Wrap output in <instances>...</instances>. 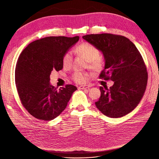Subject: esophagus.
I'll return each instance as SVG.
<instances>
[{
	"label": "esophagus",
	"mask_w": 159,
	"mask_h": 159,
	"mask_svg": "<svg viewBox=\"0 0 159 159\" xmlns=\"http://www.w3.org/2000/svg\"><path fill=\"white\" fill-rule=\"evenodd\" d=\"M89 87V85H80L78 87V89H87Z\"/></svg>",
	"instance_id": "obj_1"
}]
</instances>
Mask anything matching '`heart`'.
<instances>
[{"label": "heart", "mask_w": 159, "mask_h": 159, "mask_svg": "<svg viewBox=\"0 0 159 159\" xmlns=\"http://www.w3.org/2000/svg\"><path fill=\"white\" fill-rule=\"evenodd\" d=\"M76 54L82 56L88 61V66L89 69L93 70H99L102 68L104 63L103 57L99 56V50L97 47L89 43H82L75 48ZM73 56L70 52H66L62 57V65L64 68H68L71 67ZM88 78V74L76 71L72 75V80L77 84H83L85 82Z\"/></svg>", "instance_id": "1"}]
</instances>
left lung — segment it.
I'll list each match as a JSON object with an SVG mask.
<instances>
[{
	"instance_id": "1",
	"label": "left lung",
	"mask_w": 159,
	"mask_h": 159,
	"mask_svg": "<svg viewBox=\"0 0 159 159\" xmlns=\"http://www.w3.org/2000/svg\"><path fill=\"white\" fill-rule=\"evenodd\" d=\"M103 53L105 68L100 79L113 81L107 88L100 87L101 96L95 102L103 115L121 117L135 108L146 90L148 74L140 52L127 38L112 34H88L82 37Z\"/></svg>"
}]
</instances>
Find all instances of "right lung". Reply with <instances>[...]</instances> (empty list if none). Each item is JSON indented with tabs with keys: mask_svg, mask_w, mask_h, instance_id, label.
Segmentation results:
<instances>
[{
	"mask_svg": "<svg viewBox=\"0 0 159 159\" xmlns=\"http://www.w3.org/2000/svg\"><path fill=\"white\" fill-rule=\"evenodd\" d=\"M79 36H49L31 42L19 56L15 84L20 102L33 117L50 121L66 109L77 89L73 85L57 88L50 84L52 71L63 68L62 57Z\"/></svg>",
	"mask_w": 159,
	"mask_h": 159,
	"instance_id": "right-lung-1",
	"label": "right lung"
}]
</instances>
